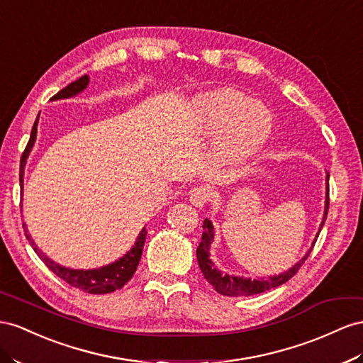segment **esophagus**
<instances>
[{
	"mask_svg": "<svg viewBox=\"0 0 363 363\" xmlns=\"http://www.w3.org/2000/svg\"><path fill=\"white\" fill-rule=\"evenodd\" d=\"M211 197L212 192L208 186H195L189 192V200L194 206H197V208H203V206L211 200Z\"/></svg>",
	"mask_w": 363,
	"mask_h": 363,
	"instance_id": "1",
	"label": "esophagus"
}]
</instances>
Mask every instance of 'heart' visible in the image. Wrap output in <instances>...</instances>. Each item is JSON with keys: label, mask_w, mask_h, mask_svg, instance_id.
<instances>
[{"label": "heart", "mask_w": 363, "mask_h": 363, "mask_svg": "<svg viewBox=\"0 0 363 363\" xmlns=\"http://www.w3.org/2000/svg\"><path fill=\"white\" fill-rule=\"evenodd\" d=\"M189 117L201 133H221L217 154L223 162L252 159L273 131V113L266 104L252 101L233 88H217L194 97Z\"/></svg>", "instance_id": "obj_1"}]
</instances>
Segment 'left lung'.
I'll return each instance as SVG.
<instances>
[{"label":"left lung","mask_w":363,"mask_h":363,"mask_svg":"<svg viewBox=\"0 0 363 363\" xmlns=\"http://www.w3.org/2000/svg\"><path fill=\"white\" fill-rule=\"evenodd\" d=\"M328 179H330V174L327 172V199H325V213H324V220L320 223V228L319 232L324 226L325 218H327V213H328V206H330V197H328ZM319 232L316 235L315 241L311 244V249L315 246V242L319 237ZM213 240V226L212 223L206 218L203 221V235H201V242L200 246L197 247V261H199V266L201 269V273L204 279L208 281L211 286L217 290L220 295L223 296H252V295H258V293L262 291H267L270 289H275L281 284L287 282L291 277H295L298 270L301 269V266L303 264V261L307 259V257L310 255L311 249L308 250V253L303 257L299 262H296L295 266L291 269H289L287 272L281 273V275H275V277H269L267 279L264 278H258V279H250V278H241V277H232L228 275V273H221L217 267H215V264L209 259V249H211V244Z\"/></svg>","instance_id":"1"}]
</instances>
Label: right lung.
I'll return each mask as SVG.
<instances>
[{"label": "right lung", "mask_w": 363, "mask_h": 363, "mask_svg": "<svg viewBox=\"0 0 363 363\" xmlns=\"http://www.w3.org/2000/svg\"><path fill=\"white\" fill-rule=\"evenodd\" d=\"M88 82H90V77L82 76L77 81L62 88V90L60 93H56L52 99L53 101L67 99V97H73L76 94H79L81 91L85 90ZM36 125H38V119L35 121V125H33L32 133H30V139H28V143H27L26 150L23 152V157H21V171H19V184H21V189L24 184L23 174H24L26 160L28 157V154H30L35 139H36ZM24 228H26V224H24ZM26 237H27L28 242H30L33 250L36 252L38 257L43 259V262L55 273L56 277H60L61 279H64L67 284H70V286L74 289L91 293V295H104V293H111V291L122 289L125 284L133 278V275L137 270V266H139V261L142 258V250H143L145 238H146V229L145 228L142 229L139 237H137V240L134 242L133 249L126 255H123L122 258L108 264V266H104L101 269H93V270H74V269L62 267V266H60V264H56L55 261L45 257V255L38 249V246L33 242L30 235L26 233Z\"/></svg>", "instance_id": "right-lung-1"}]
</instances>
